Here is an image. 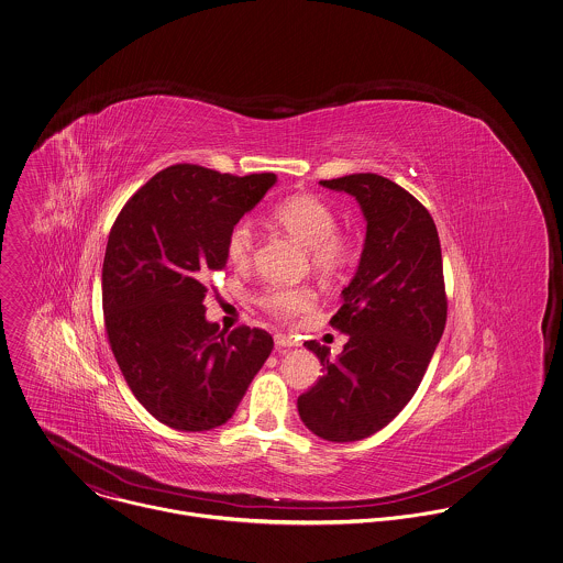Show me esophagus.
Wrapping results in <instances>:
<instances>
[{"mask_svg": "<svg viewBox=\"0 0 563 563\" xmlns=\"http://www.w3.org/2000/svg\"><path fill=\"white\" fill-rule=\"evenodd\" d=\"M274 343H276V350H287V347H296L298 345L296 339H291L287 334H280V332L274 334Z\"/></svg>", "mask_w": 563, "mask_h": 563, "instance_id": "34e87169", "label": "esophagus"}]
</instances>
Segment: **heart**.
<instances>
[{
	"label": "heart",
	"mask_w": 563,
	"mask_h": 563,
	"mask_svg": "<svg viewBox=\"0 0 563 563\" xmlns=\"http://www.w3.org/2000/svg\"><path fill=\"white\" fill-rule=\"evenodd\" d=\"M272 222L309 249L312 267L321 274H336L350 261V242L336 231L334 211L317 196L296 194L272 209ZM227 258L235 267H246L254 254V231L249 222H238L227 235ZM261 307L278 317L309 311L314 294L307 287H269L258 298Z\"/></svg>",
	"instance_id": "heart-1"
}]
</instances>
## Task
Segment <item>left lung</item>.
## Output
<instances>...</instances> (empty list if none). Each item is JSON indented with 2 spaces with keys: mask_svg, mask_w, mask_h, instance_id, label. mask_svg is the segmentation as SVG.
<instances>
[{
  "mask_svg": "<svg viewBox=\"0 0 563 563\" xmlns=\"http://www.w3.org/2000/svg\"><path fill=\"white\" fill-rule=\"evenodd\" d=\"M356 198L367 222L354 278L330 319L347 334L343 352L307 341L323 375L298 397L314 437L352 442L388 426L417 393L446 321L442 254L430 211L379 175L319 181Z\"/></svg>",
  "mask_w": 563,
  "mask_h": 563,
  "instance_id": "obj_1",
  "label": "left lung"
}]
</instances>
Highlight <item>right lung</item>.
<instances>
[{"instance_id":"right-lung-1","label":"right lung","mask_w":563,"mask_h":563,"mask_svg":"<svg viewBox=\"0 0 563 563\" xmlns=\"http://www.w3.org/2000/svg\"><path fill=\"white\" fill-rule=\"evenodd\" d=\"M274 184L272 173L177 164L137 189L112 227L101 274L108 339L135 399L173 430L224 426L272 354L265 330H220L202 302L227 267L229 231Z\"/></svg>"}]
</instances>
